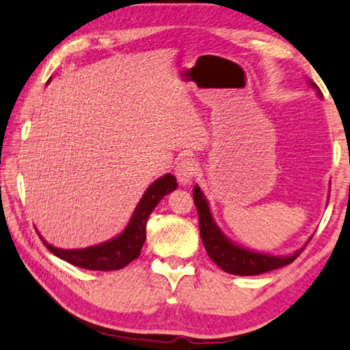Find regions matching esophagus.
Segmentation results:
<instances>
[{
	"label": "esophagus",
	"instance_id": "1",
	"mask_svg": "<svg viewBox=\"0 0 350 350\" xmlns=\"http://www.w3.org/2000/svg\"><path fill=\"white\" fill-rule=\"evenodd\" d=\"M174 173L180 185H190L191 180L195 179V176L198 173V165L193 159L184 157L179 163L176 165Z\"/></svg>",
	"mask_w": 350,
	"mask_h": 350
}]
</instances>
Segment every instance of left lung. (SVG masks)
Instances as JSON below:
<instances>
[{
	"mask_svg": "<svg viewBox=\"0 0 350 350\" xmlns=\"http://www.w3.org/2000/svg\"><path fill=\"white\" fill-rule=\"evenodd\" d=\"M308 85H312L314 90L318 92L319 96L323 95L313 81L308 79ZM193 199H195V205L198 208L199 230H201V238L205 246V251H207L208 257L212 258L221 269L229 274L257 275L277 268H282V266H286L295 262L299 257V254H301L305 246H307V243L312 240V238H310V240L305 243V246L297 249L295 254L284 255V257L249 251L246 247L235 245L234 241H230L229 238L223 234V230H221L218 224L215 223L213 215L210 212L208 207V201L205 199L202 190L198 185L193 188Z\"/></svg>",
	"mask_w": 350,
	"mask_h": 350,
	"instance_id": "left-lung-1",
	"label": "left lung"
}]
</instances>
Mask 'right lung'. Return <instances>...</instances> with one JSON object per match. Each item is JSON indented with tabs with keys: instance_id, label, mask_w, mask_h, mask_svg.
<instances>
[{
	"instance_id": "right-lung-1",
	"label": "right lung",
	"mask_w": 350,
	"mask_h": 350,
	"mask_svg": "<svg viewBox=\"0 0 350 350\" xmlns=\"http://www.w3.org/2000/svg\"><path fill=\"white\" fill-rule=\"evenodd\" d=\"M177 188L176 177L173 174H165L160 179L154 180L148 187L145 195L132 213L126 229L118 237L112 240L104 241L101 245L84 247V249H59L49 245L43 240L49 251L59 258L65 260L77 268H84L90 271H116L124 268L132 260H135L142 252L143 243L146 240V223L149 215L162 201V198L170 195Z\"/></svg>"
}]
</instances>
